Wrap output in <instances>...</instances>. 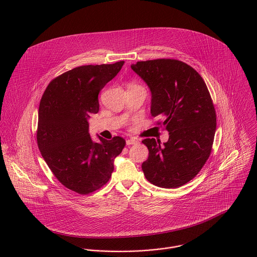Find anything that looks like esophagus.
I'll return each instance as SVG.
<instances>
[{
  "label": "esophagus",
  "mask_w": 257,
  "mask_h": 257,
  "mask_svg": "<svg viewBox=\"0 0 257 257\" xmlns=\"http://www.w3.org/2000/svg\"><path fill=\"white\" fill-rule=\"evenodd\" d=\"M137 143H138V141H137L136 139H134V138H130V139L126 140V144H127L128 146H130V145H134V144H137Z\"/></svg>",
  "instance_id": "esophagus-1"
}]
</instances>
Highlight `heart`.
I'll return each instance as SVG.
<instances>
[{
  "mask_svg": "<svg viewBox=\"0 0 257 257\" xmlns=\"http://www.w3.org/2000/svg\"><path fill=\"white\" fill-rule=\"evenodd\" d=\"M130 86H134V85H130Z\"/></svg>",
  "mask_w": 257,
  "mask_h": 257,
  "instance_id": "1",
  "label": "heart"
}]
</instances>
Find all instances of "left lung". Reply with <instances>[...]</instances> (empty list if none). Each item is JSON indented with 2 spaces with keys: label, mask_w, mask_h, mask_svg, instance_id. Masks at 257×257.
<instances>
[{
  "label": "left lung",
  "mask_w": 257,
  "mask_h": 257,
  "mask_svg": "<svg viewBox=\"0 0 257 257\" xmlns=\"http://www.w3.org/2000/svg\"><path fill=\"white\" fill-rule=\"evenodd\" d=\"M132 70L151 91V115L169 132L163 145L154 138L142 143L149 150L142 163L146 179L162 188H177L193 179L207 161L216 131V113L202 77L179 60L137 62Z\"/></svg>",
  "instance_id": "obj_1"
}]
</instances>
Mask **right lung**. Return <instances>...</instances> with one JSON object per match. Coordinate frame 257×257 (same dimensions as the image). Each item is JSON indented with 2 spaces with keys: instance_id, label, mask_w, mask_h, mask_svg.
Masks as SVG:
<instances>
[{
  "instance_id": "1",
  "label": "right lung",
  "mask_w": 257,
  "mask_h": 257,
  "mask_svg": "<svg viewBox=\"0 0 257 257\" xmlns=\"http://www.w3.org/2000/svg\"><path fill=\"white\" fill-rule=\"evenodd\" d=\"M123 65L120 61L74 68L52 80L42 96L38 147L55 177L79 194L94 192L109 181L114 160L126 144L119 136H99L100 142H93L88 123L99 111L100 91Z\"/></svg>"
}]
</instances>
